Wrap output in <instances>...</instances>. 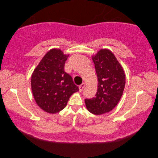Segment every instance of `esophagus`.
<instances>
[{"mask_svg":"<svg viewBox=\"0 0 158 158\" xmlns=\"http://www.w3.org/2000/svg\"><path fill=\"white\" fill-rule=\"evenodd\" d=\"M84 87H85V83H83L81 85H79V92H82L83 88H84Z\"/></svg>","mask_w":158,"mask_h":158,"instance_id":"34e87169","label":"esophagus"}]
</instances>
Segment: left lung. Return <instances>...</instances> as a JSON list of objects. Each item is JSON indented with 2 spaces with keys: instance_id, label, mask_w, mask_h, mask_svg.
<instances>
[{
  "instance_id": "obj_1",
  "label": "left lung",
  "mask_w": 158,
  "mask_h": 158,
  "mask_svg": "<svg viewBox=\"0 0 158 158\" xmlns=\"http://www.w3.org/2000/svg\"><path fill=\"white\" fill-rule=\"evenodd\" d=\"M98 77V89L95 97L85 99L89 111L100 115L109 113L118 104L126 84L125 73L111 51L102 49L92 56Z\"/></svg>"
}]
</instances>
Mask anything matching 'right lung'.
Wrapping results in <instances>:
<instances>
[{
	"label": "right lung",
	"instance_id": "add662e5",
	"mask_svg": "<svg viewBox=\"0 0 158 158\" xmlns=\"http://www.w3.org/2000/svg\"><path fill=\"white\" fill-rule=\"evenodd\" d=\"M69 56L61 49H50L32 74L33 96L37 105L47 113L60 112L65 108L73 94L79 91L71 76L64 72Z\"/></svg>",
	"mask_w": 158,
	"mask_h": 158
}]
</instances>
